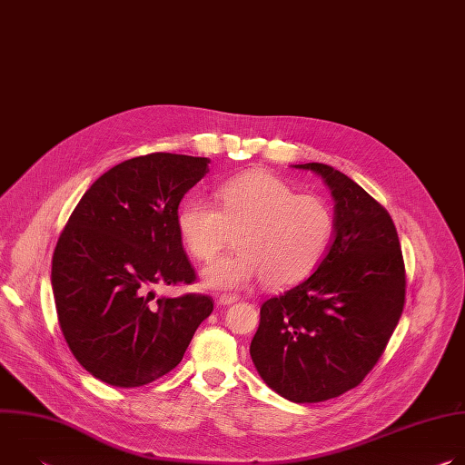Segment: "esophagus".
Instances as JSON below:
<instances>
[{"label":"esophagus","instance_id":"34e87169","mask_svg":"<svg viewBox=\"0 0 465 465\" xmlns=\"http://www.w3.org/2000/svg\"><path fill=\"white\" fill-rule=\"evenodd\" d=\"M239 298L235 296V294H221L219 298H217V303L219 305H232V303H235Z\"/></svg>","mask_w":465,"mask_h":465}]
</instances>
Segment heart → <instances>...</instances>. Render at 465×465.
I'll list each match as a JSON object with an SVG mask.
<instances>
[{"label":"heart","instance_id":"1","mask_svg":"<svg viewBox=\"0 0 465 465\" xmlns=\"http://www.w3.org/2000/svg\"><path fill=\"white\" fill-rule=\"evenodd\" d=\"M219 205L191 198L178 212V232L198 261H212L237 235L239 252L203 271L210 289H244L257 280L283 289L311 276L335 237V212L316 194H298L282 178L250 171L224 182Z\"/></svg>","mask_w":465,"mask_h":465}]
</instances>
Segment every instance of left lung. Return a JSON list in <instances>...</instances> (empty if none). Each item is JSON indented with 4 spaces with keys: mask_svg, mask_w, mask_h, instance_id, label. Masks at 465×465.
Segmentation results:
<instances>
[{
    "mask_svg": "<svg viewBox=\"0 0 465 465\" xmlns=\"http://www.w3.org/2000/svg\"><path fill=\"white\" fill-rule=\"evenodd\" d=\"M331 189L335 237L312 276L261 305L250 357L292 403L355 388L382 355L405 305V262L388 212L325 163H302Z\"/></svg>",
    "mask_w": 465,
    "mask_h": 465,
    "instance_id": "8db88e82",
    "label": "left lung"
}]
</instances>
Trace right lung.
Listing matches in <instances>:
<instances>
[{
    "instance_id": "1",
    "label": "right lung",
    "mask_w": 465,
    "mask_h": 465,
    "mask_svg": "<svg viewBox=\"0 0 465 465\" xmlns=\"http://www.w3.org/2000/svg\"><path fill=\"white\" fill-rule=\"evenodd\" d=\"M208 163L171 153L126 160L90 185L58 237L51 285L62 335L106 384L134 388L171 371L213 311L204 294L153 291L196 280L176 219Z\"/></svg>"
}]
</instances>
